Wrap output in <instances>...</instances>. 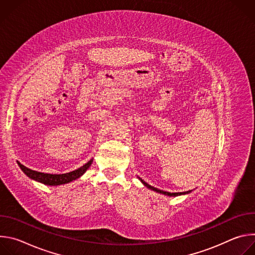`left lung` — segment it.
Returning a JSON list of instances; mask_svg holds the SVG:
<instances>
[{"label":"left lung","mask_w":255,"mask_h":255,"mask_svg":"<svg viewBox=\"0 0 255 255\" xmlns=\"http://www.w3.org/2000/svg\"><path fill=\"white\" fill-rule=\"evenodd\" d=\"M139 179L142 181V184L145 186V187H147L148 189H150V190H152V191H155L156 193H159V194H163V195H165V196H169V197H176V196H180V195H186V194H189V193H191V191H188V192H183V193H169V192H164V191H161V190H158V189H156V188H153V187H151L150 185H148L147 183H145V181L143 180V179H141L140 177H139Z\"/></svg>","instance_id":"1"}]
</instances>
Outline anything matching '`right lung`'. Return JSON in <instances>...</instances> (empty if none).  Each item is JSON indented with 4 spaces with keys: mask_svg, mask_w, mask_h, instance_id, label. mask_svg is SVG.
<instances>
[{
    "mask_svg": "<svg viewBox=\"0 0 255 255\" xmlns=\"http://www.w3.org/2000/svg\"><path fill=\"white\" fill-rule=\"evenodd\" d=\"M92 162H93V159H91L86 164H84L82 167H80L74 171L62 173V174H51V173L35 171V170H32V169L24 166L19 161H18V164H19L20 168L23 170V172L30 178H32L34 180H37V181H39V183H42L44 185L59 186V185H64V184L70 183V181L75 180V179L79 178L80 176H82L87 171V169L91 166Z\"/></svg>",
    "mask_w": 255,
    "mask_h": 255,
    "instance_id": "1",
    "label": "right lung"
}]
</instances>
